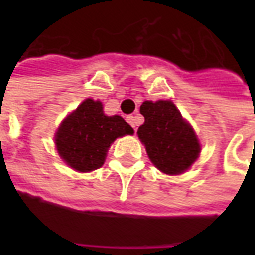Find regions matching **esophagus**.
<instances>
[{"instance_id": "34e87169", "label": "esophagus", "mask_w": 255, "mask_h": 255, "mask_svg": "<svg viewBox=\"0 0 255 255\" xmlns=\"http://www.w3.org/2000/svg\"><path fill=\"white\" fill-rule=\"evenodd\" d=\"M127 122L129 123V124H131V127L133 128V129H136V122H135V116H132V115H131V116H127Z\"/></svg>"}]
</instances>
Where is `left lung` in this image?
<instances>
[{
    "mask_svg": "<svg viewBox=\"0 0 255 255\" xmlns=\"http://www.w3.org/2000/svg\"><path fill=\"white\" fill-rule=\"evenodd\" d=\"M144 123L138 136L147 155L161 172L179 175L197 160L201 146L197 135L171 101H144L140 105Z\"/></svg>",
    "mask_w": 255,
    "mask_h": 255,
    "instance_id": "obj_1",
    "label": "left lung"
}]
</instances>
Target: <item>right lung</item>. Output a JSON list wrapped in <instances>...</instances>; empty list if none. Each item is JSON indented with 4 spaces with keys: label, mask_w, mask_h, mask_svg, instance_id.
<instances>
[{
    "label": "right lung",
    "mask_w": 255,
    "mask_h": 255,
    "mask_svg": "<svg viewBox=\"0 0 255 255\" xmlns=\"http://www.w3.org/2000/svg\"><path fill=\"white\" fill-rule=\"evenodd\" d=\"M133 133L122 116H106L100 101H83L56 133L58 154L79 172L98 169L115 139Z\"/></svg>",
    "instance_id": "obj_1"
}]
</instances>
